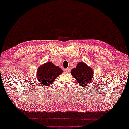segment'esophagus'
I'll use <instances>...</instances> for the list:
<instances>
[{"label": "esophagus", "instance_id": "esophagus-1", "mask_svg": "<svg viewBox=\"0 0 129 129\" xmlns=\"http://www.w3.org/2000/svg\"><path fill=\"white\" fill-rule=\"evenodd\" d=\"M64 72H65V73H69V72L70 71V69H64Z\"/></svg>", "mask_w": 129, "mask_h": 129}]
</instances>
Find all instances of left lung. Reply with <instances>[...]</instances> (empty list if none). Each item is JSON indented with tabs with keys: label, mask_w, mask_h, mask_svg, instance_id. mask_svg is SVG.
Instances as JSON below:
<instances>
[{
	"label": "left lung",
	"mask_w": 129,
	"mask_h": 129,
	"mask_svg": "<svg viewBox=\"0 0 129 129\" xmlns=\"http://www.w3.org/2000/svg\"><path fill=\"white\" fill-rule=\"evenodd\" d=\"M71 74L81 87L87 86L93 76V70L84 62L78 63L75 68L72 70Z\"/></svg>",
	"instance_id": "left-lung-1"
}]
</instances>
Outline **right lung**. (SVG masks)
I'll return each instance as SVG.
<instances>
[{
	"label": "right lung",
	"instance_id": "obj_1",
	"mask_svg": "<svg viewBox=\"0 0 129 129\" xmlns=\"http://www.w3.org/2000/svg\"><path fill=\"white\" fill-rule=\"evenodd\" d=\"M62 72L60 67L52 62H47L38 67L37 71V80L40 84L47 86L53 84L56 77Z\"/></svg>",
	"mask_w": 129,
	"mask_h": 129
}]
</instances>
